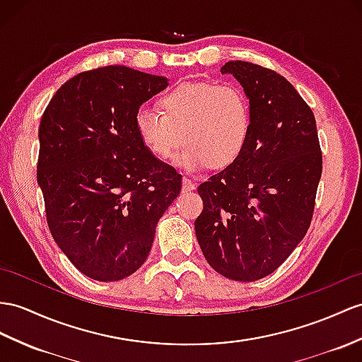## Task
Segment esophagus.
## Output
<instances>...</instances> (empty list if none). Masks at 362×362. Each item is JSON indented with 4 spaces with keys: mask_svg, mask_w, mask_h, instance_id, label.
<instances>
[{
    "mask_svg": "<svg viewBox=\"0 0 362 362\" xmlns=\"http://www.w3.org/2000/svg\"><path fill=\"white\" fill-rule=\"evenodd\" d=\"M197 186L195 182L190 181L189 178H182V192H190V190H195Z\"/></svg>",
    "mask_w": 362,
    "mask_h": 362,
    "instance_id": "esophagus-1",
    "label": "esophagus"
}]
</instances>
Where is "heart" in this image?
<instances>
[{
    "label": "heart",
    "instance_id": "heart-1",
    "mask_svg": "<svg viewBox=\"0 0 362 362\" xmlns=\"http://www.w3.org/2000/svg\"><path fill=\"white\" fill-rule=\"evenodd\" d=\"M160 104L161 112L144 104L135 113L141 143L160 160H169L184 141L186 147L175 160L182 169L226 167L247 144L252 112L240 87L182 83L163 95Z\"/></svg>",
    "mask_w": 362,
    "mask_h": 362
}]
</instances>
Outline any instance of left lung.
I'll return each mask as SVG.
<instances>
[{
    "mask_svg": "<svg viewBox=\"0 0 362 362\" xmlns=\"http://www.w3.org/2000/svg\"><path fill=\"white\" fill-rule=\"evenodd\" d=\"M221 74L243 86L252 130L241 155L198 187L195 233L211 269L249 283L275 272L305 236L322 155L313 112L284 76L245 61H228Z\"/></svg>",
    "mask_w": 362,
    "mask_h": 362,
    "instance_id": "left-lung-1",
    "label": "left lung"
}]
</instances>
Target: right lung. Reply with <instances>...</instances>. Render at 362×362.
<instances>
[{
  "instance_id": "right-lung-1",
  "label": "right lung",
  "mask_w": 362,
  "mask_h": 362,
  "mask_svg": "<svg viewBox=\"0 0 362 362\" xmlns=\"http://www.w3.org/2000/svg\"><path fill=\"white\" fill-rule=\"evenodd\" d=\"M169 79L126 66L83 72L59 87L38 129V186L50 233L96 281L135 273L180 195L181 175L141 143L135 113Z\"/></svg>"
}]
</instances>
